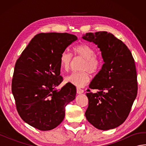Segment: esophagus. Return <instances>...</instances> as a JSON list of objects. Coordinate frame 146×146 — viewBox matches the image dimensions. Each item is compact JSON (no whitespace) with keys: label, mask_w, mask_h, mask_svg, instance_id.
Here are the masks:
<instances>
[{"label":"esophagus","mask_w":146,"mask_h":146,"mask_svg":"<svg viewBox=\"0 0 146 146\" xmlns=\"http://www.w3.org/2000/svg\"><path fill=\"white\" fill-rule=\"evenodd\" d=\"M76 92H77V94H83V92H84V91H83V90H82V89L77 88H76Z\"/></svg>","instance_id":"esophagus-1"}]
</instances>
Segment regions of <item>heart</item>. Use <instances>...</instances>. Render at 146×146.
Returning <instances> with one entry per match:
<instances>
[{
  "instance_id": "heart-1",
  "label": "heart",
  "mask_w": 146,
  "mask_h": 146,
  "mask_svg": "<svg viewBox=\"0 0 146 146\" xmlns=\"http://www.w3.org/2000/svg\"><path fill=\"white\" fill-rule=\"evenodd\" d=\"M73 53L76 56L84 59L82 66L83 70L80 72H73L66 77V82L70 83L77 87L82 88L85 86L90 80L88 71L96 73L101 66V60L95 55V51L90 46L80 44L74 47ZM72 56L68 51H63L60 57V64L62 69L68 71L70 70Z\"/></svg>"
}]
</instances>
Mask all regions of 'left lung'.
Returning <instances> with one entry per match:
<instances>
[{"instance_id": "8db88e82", "label": "left lung", "mask_w": 146, "mask_h": 146, "mask_svg": "<svg viewBox=\"0 0 146 146\" xmlns=\"http://www.w3.org/2000/svg\"><path fill=\"white\" fill-rule=\"evenodd\" d=\"M82 38L100 49L104 63L86 93L88 107L85 117L95 128L107 131L120 125L127 118L137 97V73L131 52L112 34L88 33Z\"/></svg>"}]
</instances>
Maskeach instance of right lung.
<instances>
[{"mask_svg":"<svg viewBox=\"0 0 146 146\" xmlns=\"http://www.w3.org/2000/svg\"><path fill=\"white\" fill-rule=\"evenodd\" d=\"M78 39L68 33H40L30 41L15 64L12 92L21 119L40 131H50L60 125L65 107L75 98L76 88L63 81L60 57Z\"/></svg>","mask_w":146,"mask_h":146,"instance_id":"add662e5","label":"right lung"}]
</instances>
